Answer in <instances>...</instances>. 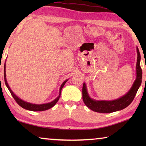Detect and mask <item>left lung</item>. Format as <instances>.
Instances as JSON below:
<instances>
[{
  "mask_svg": "<svg viewBox=\"0 0 146 146\" xmlns=\"http://www.w3.org/2000/svg\"><path fill=\"white\" fill-rule=\"evenodd\" d=\"M137 49L138 54L137 62V79L135 80L129 92L117 100L111 101H97L91 99L89 97L86 84L84 83L82 87V99L88 108L95 112L109 113L123 110L127 107L133 102L138 88L141 85L142 78V71L141 67H140V54L138 48Z\"/></svg>",
  "mask_w": 146,
  "mask_h": 146,
  "instance_id": "obj_1",
  "label": "left lung"
}]
</instances>
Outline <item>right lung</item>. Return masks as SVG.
Listing matches in <instances>:
<instances>
[{
    "label": "right lung",
    "mask_w": 146,
    "mask_h": 146,
    "mask_svg": "<svg viewBox=\"0 0 146 146\" xmlns=\"http://www.w3.org/2000/svg\"><path fill=\"white\" fill-rule=\"evenodd\" d=\"M6 68H5V66H4V82L6 85L7 86V88L9 91V92L11 93L12 97H13V98L15 99V100L16 101V102L18 104L24 109H26L27 110H30V111H45L47 110H49V109L51 108L52 107H53L56 104V103L58 102V100H59L60 97V94H61V90L62 88L64 87V84H65L66 82H67L68 80H66V81L62 83V84L60 89V91H59V95L58 97L56 98L55 100H54L53 101H52L51 102H49L48 104H31L29 102H26L25 101H23V100L20 99L19 98H18L17 96L15 95V94L13 93V91H11V90L9 88V86H8V84L6 80Z\"/></svg>",
    "instance_id": "obj_1"
}]
</instances>
